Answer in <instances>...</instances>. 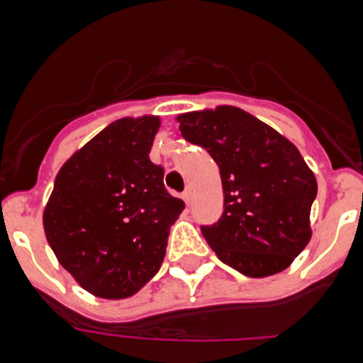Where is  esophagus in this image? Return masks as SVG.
Segmentation results:
<instances>
[{
    "label": "esophagus",
    "instance_id": "obj_1",
    "mask_svg": "<svg viewBox=\"0 0 363 363\" xmlns=\"http://www.w3.org/2000/svg\"><path fill=\"white\" fill-rule=\"evenodd\" d=\"M184 200H185V203H191V200H192V189L191 187H187L184 191Z\"/></svg>",
    "mask_w": 363,
    "mask_h": 363
}]
</instances>
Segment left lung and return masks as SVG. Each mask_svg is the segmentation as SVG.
<instances>
[{
    "label": "left lung",
    "instance_id": "left-lung-1",
    "mask_svg": "<svg viewBox=\"0 0 363 363\" xmlns=\"http://www.w3.org/2000/svg\"><path fill=\"white\" fill-rule=\"evenodd\" d=\"M187 142L220 167L223 213L201 227L218 258L251 278L277 274L311 240L309 214L318 185L300 150L238 107L178 116Z\"/></svg>",
    "mask_w": 363,
    "mask_h": 363
}]
</instances>
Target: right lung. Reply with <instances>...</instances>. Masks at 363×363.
Here are the masks:
<instances>
[{
    "instance_id": "obj_1",
    "label": "right lung",
    "mask_w": 363,
    "mask_h": 363,
    "mask_svg": "<svg viewBox=\"0 0 363 363\" xmlns=\"http://www.w3.org/2000/svg\"><path fill=\"white\" fill-rule=\"evenodd\" d=\"M158 116L121 118L60 169L43 213L57 262L83 289L129 298L160 271L169 229L185 203L149 158Z\"/></svg>"
}]
</instances>
